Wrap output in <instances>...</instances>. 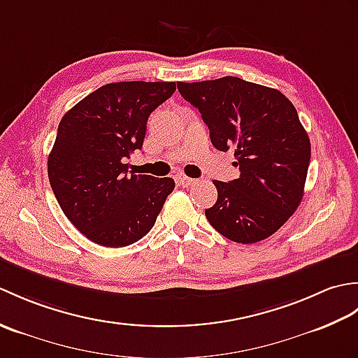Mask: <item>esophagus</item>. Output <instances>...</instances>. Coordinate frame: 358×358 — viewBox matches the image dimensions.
I'll return each instance as SVG.
<instances>
[{
  "label": "esophagus",
  "mask_w": 358,
  "mask_h": 358,
  "mask_svg": "<svg viewBox=\"0 0 358 358\" xmlns=\"http://www.w3.org/2000/svg\"><path fill=\"white\" fill-rule=\"evenodd\" d=\"M177 181H178V185L183 186V187H191V186H194L196 183V180L186 177L185 173H178L177 175Z\"/></svg>",
  "instance_id": "obj_1"
}]
</instances>
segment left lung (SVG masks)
<instances>
[{"label":"left lung","instance_id":"1","mask_svg":"<svg viewBox=\"0 0 358 358\" xmlns=\"http://www.w3.org/2000/svg\"><path fill=\"white\" fill-rule=\"evenodd\" d=\"M201 113L214 146L234 149L240 177L214 180L218 199L206 218L226 238L250 245L271 237L303 199L310 141L294 104L277 89L237 77L177 83Z\"/></svg>","mask_w":358,"mask_h":358}]
</instances>
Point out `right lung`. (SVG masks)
Wrapping results in <instances>:
<instances>
[{
    "instance_id": "right-lung-1",
    "label": "right lung",
    "mask_w": 358,
    "mask_h": 358,
    "mask_svg": "<svg viewBox=\"0 0 358 358\" xmlns=\"http://www.w3.org/2000/svg\"><path fill=\"white\" fill-rule=\"evenodd\" d=\"M173 81L101 86L66 112L48 159L52 191L71 223L96 245L123 248L146 235L173 187L172 178L129 172L152 112Z\"/></svg>"
}]
</instances>
